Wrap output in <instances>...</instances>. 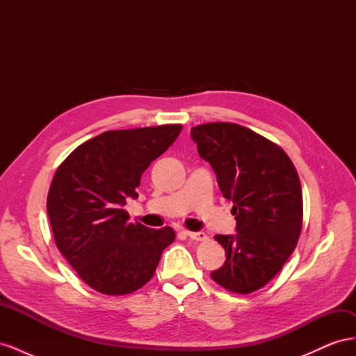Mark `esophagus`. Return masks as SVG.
<instances>
[{
	"mask_svg": "<svg viewBox=\"0 0 356 356\" xmlns=\"http://www.w3.org/2000/svg\"><path fill=\"white\" fill-rule=\"evenodd\" d=\"M187 236L191 241H197V242H203L208 239V236L203 232H187Z\"/></svg>",
	"mask_w": 356,
	"mask_h": 356,
	"instance_id": "34e87169",
	"label": "esophagus"
}]
</instances>
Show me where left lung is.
<instances>
[{"label":"left lung","mask_w":356,"mask_h":356,"mask_svg":"<svg viewBox=\"0 0 356 356\" xmlns=\"http://www.w3.org/2000/svg\"><path fill=\"white\" fill-rule=\"evenodd\" d=\"M190 134L222 196L233 202L238 232L215 236L227 258L211 277L232 293H254L272 281L297 246L303 224L297 170L281 147L241 124L207 123Z\"/></svg>","instance_id":"obj_1"}]
</instances>
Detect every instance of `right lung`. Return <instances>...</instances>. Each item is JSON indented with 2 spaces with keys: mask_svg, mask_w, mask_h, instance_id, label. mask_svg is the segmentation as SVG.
<instances>
[{
  "mask_svg": "<svg viewBox=\"0 0 356 356\" xmlns=\"http://www.w3.org/2000/svg\"><path fill=\"white\" fill-rule=\"evenodd\" d=\"M181 124L108 131L79 145L51 179L47 213L58 250L98 293L124 296L153 277L161 252L175 241L170 227L129 222L144 170L163 154Z\"/></svg>",
  "mask_w": 356,
  "mask_h": 356,
  "instance_id": "right-lung-1",
  "label": "right lung"
}]
</instances>
